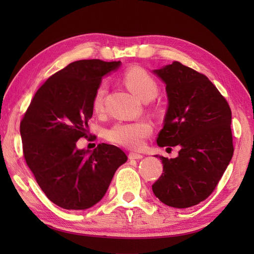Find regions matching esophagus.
<instances>
[{
	"mask_svg": "<svg viewBox=\"0 0 254 254\" xmlns=\"http://www.w3.org/2000/svg\"><path fill=\"white\" fill-rule=\"evenodd\" d=\"M128 158L130 159H142L143 155L137 153H128Z\"/></svg>",
	"mask_w": 254,
	"mask_h": 254,
	"instance_id": "1",
	"label": "esophagus"
}]
</instances>
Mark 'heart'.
Returning a JSON list of instances; mask_svg holds the SVG:
<instances>
[{
  "instance_id": "b5f03b06",
  "label": "heart",
  "mask_w": 254,
  "mask_h": 254,
  "mask_svg": "<svg viewBox=\"0 0 254 254\" xmlns=\"http://www.w3.org/2000/svg\"><path fill=\"white\" fill-rule=\"evenodd\" d=\"M123 82L144 101L152 100L158 94L159 88L156 79L141 66H133L127 69L123 74ZM107 90L108 85L106 82H101L95 90L93 109L97 113L104 111ZM152 132V124L146 120L117 122L107 131V138L121 146L138 149L143 146L145 138H147Z\"/></svg>"
}]
</instances>
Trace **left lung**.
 <instances>
[{"instance_id":"left-lung-1","label":"left lung","mask_w":254,"mask_h":254,"mask_svg":"<svg viewBox=\"0 0 254 254\" xmlns=\"http://www.w3.org/2000/svg\"><path fill=\"white\" fill-rule=\"evenodd\" d=\"M154 73L166 83L169 100L157 144L180 150L176 158L159 156L164 170L153 192L168 206L191 207L213 193L233 157L231 110L204 74L180 62Z\"/></svg>"}]
</instances>
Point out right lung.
Listing matches in <instances>:
<instances>
[{
	"label": "right lung",
	"instance_id": "1",
	"mask_svg": "<svg viewBox=\"0 0 254 254\" xmlns=\"http://www.w3.org/2000/svg\"><path fill=\"white\" fill-rule=\"evenodd\" d=\"M120 64L98 59L69 63L40 86L21 119L26 164L47 197L62 208L94 206L127 159L115 145L102 143L93 152L76 147L89 135L97 86Z\"/></svg>",
	"mask_w": 254,
	"mask_h": 254
}]
</instances>
